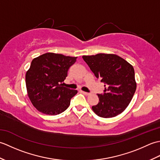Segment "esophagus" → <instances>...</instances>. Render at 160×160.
Segmentation results:
<instances>
[{"label":"esophagus","instance_id":"34e87169","mask_svg":"<svg viewBox=\"0 0 160 160\" xmlns=\"http://www.w3.org/2000/svg\"><path fill=\"white\" fill-rule=\"evenodd\" d=\"M84 95H85V96H89V95H90L89 93H87V92H85V91H81Z\"/></svg>","mask_w":160,"mask_h":160}]
</instances>
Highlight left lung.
<instances>
[{"mask_svg":"<svg viewBox=\"0 0 160 160\" xmlns=\"http://www.w3.org/2000/svg\"><path fill=\"white\" fill-rule=\"evenodd\" d=\"M95 76L105 84L103 94H98L99 102L92 107L94 113L104 118L122 113L131 102L136 90L134 69L115 54L83 56Z\"/></svg>","mask_w":160,"mask_h":160,"instance_id":"1","label":"left lung"}]
</instances>
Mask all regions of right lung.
<instances>
[{
  "mask_svg": "<svg viewBox=\"0 0 160 160\" xmlns=\"http://www.w3.org/2000/svg\"><path fill=\"white\" fill-rule=\"evenodd\" d=\"M77 57L46 53L33 58L25 76L30 101L38 111L56 115L69 107L78 91L63 87L69 67Z\"/></svg>",
  "mask_w": 160,
  "mask_h": 160,
  "instance_id": "1",
  "label": "right lung"
}]
</instances>
